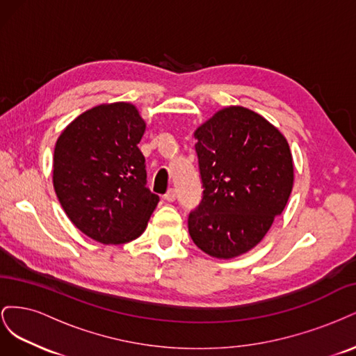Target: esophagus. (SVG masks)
<instances>
[{
	"label": "esophagus",
	"mask_w": 356,
	"mask_h": 356,
	"mask_svg": "<svg viewBox=\"0 0 356 356\" xmlns=\"http://www.w3.org/2000/svg\"><path fill=\"white\" fill-rule=\"evenodd\" d=\"M163 197H165V200H168V202H174L175 197H177V191H175L174 188H169Z\"/></svg>",
	"instance_id": "34e87169"
}]
</instances>
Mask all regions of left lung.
<instances>
[{
	"label": "left lung",
	"mask_w": 356,
	"mask_h": 356,
	"mask_svg": "<svg viewBox=\"0 0 356 356\" xmlns=\"http://www.w3.org/2000/svg\"><path fill=\"white\" fill-rule=\"evenodd\" d=\"M203 196L188 233L215 258L239 257L260 243L294 184L285 136L243 106L215 113L195 132Z\"/></svg>",
	"instance_id": "1"
}]
</instances>
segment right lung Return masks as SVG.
<instances>
[{
  "label": "right lung",
  "instance_id": "right-lung-1",
  "mask_svg": "<svg viewBox=\"0 0 356 356\" xmlns=\"http://www.w3.org/2000/svg\"><path fill=\"white\" fill-rule=\"evenodd\" d=\"M144 132L136 106L114 102L84 111L58 138L53 187L71 222L93 241L139 238L157 207L138 148Z\"/></svg>",
  "mask_w": 356,
  "mask_h": 356
}]
</instances>
